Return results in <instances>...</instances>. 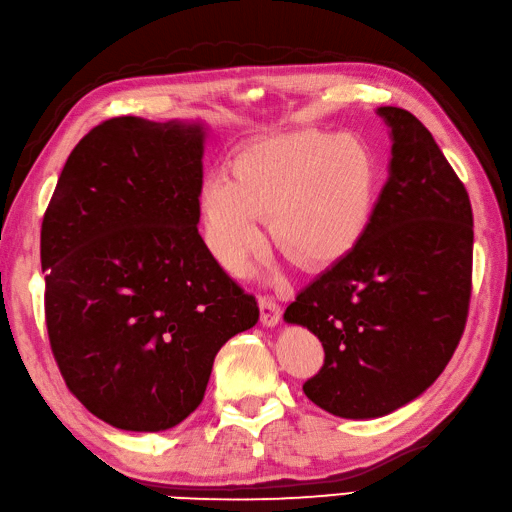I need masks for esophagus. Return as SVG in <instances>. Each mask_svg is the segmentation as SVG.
<instances>
[{
	"mask_svg": "<svg viewBox=\"0 0 512 512\" xmlns=\"http://www.w3.org/2000/svg\"><path fill=\"white\" fill-rule=\"evenodd\" d=\"M258 307H260V322H263L265 327H276L280 322V316H283L278 302L269 296H260Z\"/></svg>",
	"mask_w": 512,
	"mask_h": 512,
	"instance_id": "esophagus-1",
	"label": "esophagus"
}]
</instances>
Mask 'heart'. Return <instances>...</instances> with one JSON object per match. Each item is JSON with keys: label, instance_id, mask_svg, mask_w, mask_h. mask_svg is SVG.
Returning <instances> with one entry per match:
<instances>
[{"label": "heart", "instance_id": "b5f03b06", "mask_svg": "<svg viewBox=\"0 0 512 512\" xmlns=\"http://www.w3.org/2000/svg\"><path fill=\"white\" fill-rule=\"evenodd\" d=\"M378 165L356 134L298 128L265 134L236 154L232 172L198 187L205 241L225 269L274 243L305 267L338 263L364 238L375 210Z\"/></svg>", "mask_w": 512, "mask_h": 512}]
</instances>
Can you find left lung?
I'll return each instance as SVG.
<instances>
[{
    "instance_id": "obj_1",
    "label": "left lung",
    "mask_w": 512,
    "mask_h": 512,
    "mask_svg": "<svg viewBox=\"0 0 512 512\" xmlns=\"http://www.w3.org/2000/svg\"><path fill=\"white\" fill-rule=\"evenodd\" d=\"M389 179L358 247L285 311L325 347L307 398L347 420L389 415L440 378L460 342L473 271V210L433 134L382 106Z\"/></svg>"
}]
</instances>
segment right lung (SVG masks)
<instances>
[{
  "label": "right lung",
  "mask_w": 512,
  "mask_h": 512,
  "mask_svg": "<svg viewBox=\"0 0 512 512\" xmlns=\"http://www.w3.org/2000/svg\"><path fill=\"white\" fill-rule=\"evenodd\" d=\"M203 152V121H103L70 152L41 223L52 353L114 429L183 422L218 349L258 322L198 234Z\"/></svg>",
  "instance_id": "obj_1"
}]
</instances>
